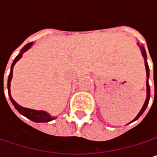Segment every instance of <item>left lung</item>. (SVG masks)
<instances>
[{
	"label": "left lung",
	"mask_w": 157,
	"mask_h": 157,
	"mask_svg": "<svg viewBox=\"0 0 157 157\" xmlns=\"http://www.w3.org/2000/svg\"><path fill=\"white\" fill-rule=\"evenodd\" d=\"M137 44L139 45V44ZM139 46H140V49H141L142 55H143V57H144V65H145V69H146V99H145V102H144V105H143V107H142L141 111L139 112V113L136 115V117L132 122L137 120V119L141 116L142 113L144 112V110L146 109V107H147V105H148V103H149V99H150V86H149V83H148V78H149V66H148L147 61H146V59H147V57H146V52H145V49L143 47V46H141V45H139ZM132 122H131V123H132Z\"/></svg>",
	"instance_id": "1"
}]
</instances>
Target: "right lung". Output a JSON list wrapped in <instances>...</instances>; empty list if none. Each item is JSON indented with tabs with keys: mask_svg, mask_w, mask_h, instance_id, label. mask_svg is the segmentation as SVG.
<instances>
[{
	"mask_svg": "<svg viewBox=\"0 0 157 157\" xmlns=\"http://www.w3.org/2000/svg\"><path fill=\"white\" fill-rule=\"evenodd\" d=\"M33 45V43H30V44H27L24 47L22 48L20 52V53L16 56V58L14 59L13 64H12V67H11V72H10V75H9V77H8V94H9V97H10V100L11 102L13 103V106L15 107L16 110L22 115H24L25 117H27L28 119L33 121V122H36V123H46V122H50L53 119H55L56 117H52L48 113L44 112V111H37V110H33L29 109V108H25V107H22L21 105H19L13 99L12 95H11V90H10V86H11V81L13 78V66L21 58L22 56V53L25 52L27 50H29L31 46Z\"/></svg>",
	"mask_w": 157,
	"mask_h": 157,
	"instance_id": "right-lung-1",
	"label": "right lung"
}]
</instances>
